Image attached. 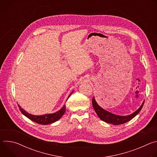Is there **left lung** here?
<instances>
[{
	"mask_svg": "<svg viewBox=\"0 0 157 157\" xmlns=\"http://www.w3.org/2000/svg\"><path fill=\"white\" fill-rule=\"evenodd\" d=\"M144 102H145V101L143 102L142 104L138 109V110H137L136 112H134L133 114L128 115V116H117V115H115L114 114H112V113H109V112L101 108L96 102L94 98H93L92 99V104H93V108H94V110L96 111V113L97 115L98 116V117L102 121H103L107 123L112 124L114 125H121V124H125V123L130 121V120H132L133 117H135L140 113V111L141 110L142 108L143 107Z\"/></svg>",
	"mask_w": 157,
	"mask_h": 157,
	"instance_id": "1",
	"label": "left lung"
}]
</instances>
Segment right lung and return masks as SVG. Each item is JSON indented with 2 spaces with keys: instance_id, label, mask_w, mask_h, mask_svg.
<instances>
[{
  "instance_id": "1",
  "label": "right lung",
  "mask_w": 157,
  "mask_h": 157,
  "mask_svg": "<svg viewBox=\"0 0 157 157\" xmlns=\"http://www.w3.org/2000/svg\"><path fill=\"white\" fill-rule=\"evenodd\" d=\"M70 95L69 96V97L70 96ZM18 106L19 107L20 110L21 111V113L24 116H25L27 118H29L31 121L37 124H41V125L50 124L58 121L64 115L66 111V105L64 104L63 107L59 111L56 112L55 113L50 114H45L43 116H33L27 113L25 110H24L23 109L21 108V107L19 105H18Z\"/></svg>"
}]
</instances>
